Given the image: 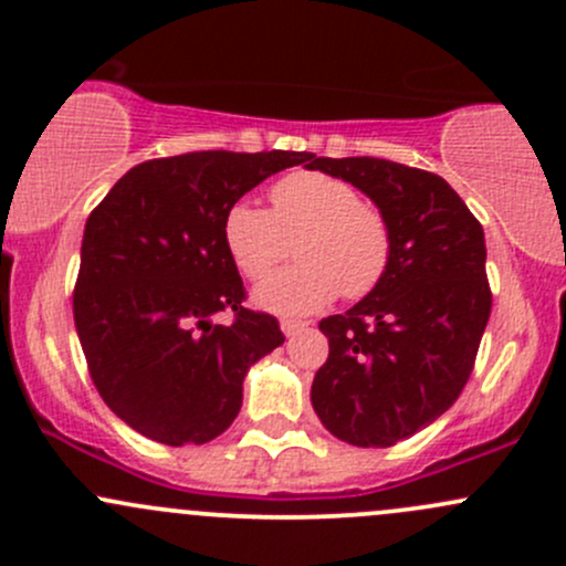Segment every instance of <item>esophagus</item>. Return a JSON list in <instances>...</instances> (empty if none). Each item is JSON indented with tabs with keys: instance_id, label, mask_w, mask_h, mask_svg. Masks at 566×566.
<instances>
[{
	"instance_id": "obj_1",
	"label": "esophagus",
	"mask_w": 566,
	"mask_h": 566,
	"mask_svg": "<svg viewBox=\"0 0 566 566\" xmlns=\"http://www.w3.org/2000/svg\"><path fill=\"white\" fill-rule=\"evenodd\" d=\"M306 328H310V323H306V319H282V331L287 336L301 334V331H306Z\"/></svg>"
}]
</instances>
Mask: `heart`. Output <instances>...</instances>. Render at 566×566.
Instances as JSON below:
<instances>
[{
  "instance_id": "obj_1",
  "label": "heart",
  "mask_w": 566,
  "mask_h": 566,
  "mask_svg": "<svg viewBox=\"0 0 566 566\" xmlns=\"http://www.w3.org/2000/svg\"><path fill=\"white\" fill-rule=\"evenodd\" d=\"M227 254L251 282L287 256L295 262L256 290V304L282 315H306L336 295L364 298L384 282L391 262V227L350 182L325 172H293L273 182L271 210L238 199L221 224Z\"/></svg>"
}]
</instances>
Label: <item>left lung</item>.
Wrapping results in <instances>:
<instances>
[{
	"label": "left lung",
	"instance_id": "1",
	"mask_svg": "<svg viewBox=\"0 0 566 566\" xmlns=\"http://www.w3.org/2000/svg\"><path fill=\"white\" fill-rule=\"evenodd\" d=\"M301 161L361 188L391 227L384 282L345 315L319 319L328 358L312 408L339 441L394 447L447 413L471 378L493 306L482 224L424 169L369 156Z\"/></svg>",
	"mask_w": 566,
	"mask_h": 566
}]
</instances>
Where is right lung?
I'll return each mask as SVG.
<instances>
[{"label": "right lung", "mask_w": 566, "mask_h": 566, "mask_svg": "<svg viewBox=\"0 0 566 566\" xmlns=\"http://www.w3.org/2000/svg\"><path fill=\"white\" fill-rule=\"evenodd\" d=\"M304 153L202 150L128 169L90 213L73 319L95 389L119 419L167 447L208 443L235 421L249 367L284 342L243 306L227 254L230 205ZM216 311L237 319L219 326Z\"/></svg>", "instance_id": "1"}]
</instances>
